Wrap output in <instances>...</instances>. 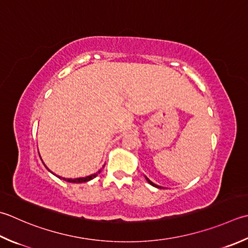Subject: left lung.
Returning <instances> with one entry per match:
<instances>
[{
    "label": "left lung",
    "instance_id": "obj_1",
    "mask_svg": "<svg viewBox=\"0 0 248 248\" xmlns=\"http://www.w3.org/2000/svg\"><path fill=\"white\" fill-rule=\"evenodd\" d=\"M145 178H146V179H147V182H148V183H149V184H150V185H152V186H154V187H156V188H160V189H161V188H162L161 186H158V185H156V184H154L153 182H150V181H149V179H148V178H147L146 176H145Z\"/></svg>",
    "mask_w": 248,
    "mask_h": 248
}]
</instances>
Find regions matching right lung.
I'll return each instance as SVG.
<instances>
[{"mask_svg": "<svg viewBox=\"0 0 248 248\" xmlns=\"http://www.w3.org/2000/svg\"><path fill=\"white\" fill-rule=\"evenodd\" d=\"M44 163V162H43ZM46 167V166H45ZM47 168V167H46ZM48 169V168H47ZM100 172H101V170L100 171H98L96 173H94V174H91V175H89V176H86V177H79V178H64V177H60L59 176V178H62L63 181H65V182H69V183H86V182H89V181H91V179H93L94 177H96L98 176V174H100Z\"/></svg>", "mask_w": 248, "mask_h": 248, "instance_id": "1", "label": "right lung"}]
</instances>
